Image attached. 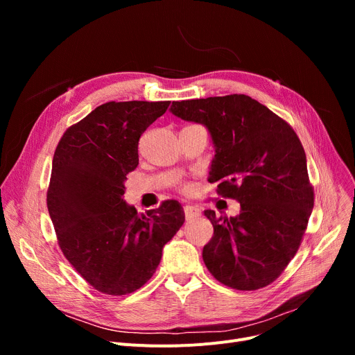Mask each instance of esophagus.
I'll use <instances>...</instances> for the list:
<instances>
[{"mask_svg":"<svg viewBox=\"0 0 355 355\" xmlns=\"http://www.w3.org/2000/svg\"><path fill=\"white\" fill-rule=\"evenodd\" d=\"M184 214H185V220H193L196 217H198L201 214L198 207L194 206H185L184 207Z\"/></svg>","mask_w":355,"mask_h":355,"instance_id":"esophagus-1","label":"esophagus"}]
</instances>
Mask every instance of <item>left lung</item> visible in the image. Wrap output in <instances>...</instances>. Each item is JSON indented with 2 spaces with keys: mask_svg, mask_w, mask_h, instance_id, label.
Segmentation results:
<instances>
[{
  "mask_svg": "<svg viewBox=\"0 0 355 355\" xmlns=\"http://www.w3.org/2000/svg\"><path fill=\"white\" fill-rule=\"evenodd\" d=\"M170 112L201 123L216 155L209 181L240 202L234 217L206 210L214 236L202 260L223 285L254 291L272 284L301 245L313 209L306 155L295 130L246 95L173 102Z\"/></svg>",
  "mask_w": 355,
  "mask_h": 355,
  "instance_id": "8db88e82",
  "label": "left lung"
}]
</instances>
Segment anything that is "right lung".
<instances>
[{
	"label": "right lung",
	"mask_w": 355,
	"mask_h": 355,
	"mask_svg": "<svg viewBox=\"0 0 355 355\" xmlns=\"http://www.w3.org/2000/svg\"><path fill=\"white\" fill-rule=\"evenodd\" d=\"M170 102H107L62 137L53 157L47 207L59 246L99 292L126 295L155 273L164 246L184 225L175 200L138 214L125 200L138 141Z\"/></svg>",
	"instance_id": "obj_1"
}]
</instances>
